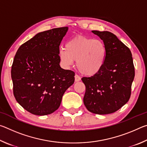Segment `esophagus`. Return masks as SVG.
Instances as JSON below:
<instances>
[{"instance_id":"obj_1","label":"esophagus","mask_w":147,"mask_h":147,"mask_svg":"<svg viewBox=\"0 0 147 147\" xmlns=\"http://www.w3.org/2000/svg\"><path fill=\"white\" fill-rule=\"evenodd\" d=\"M74 79H75V82H79L80 81L81 78L80 76L78 75V74H75V76H74Z\"/></svg>"}]
</instances>
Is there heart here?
I'll list each match as a JSON object with an SVG mask.
<instances>
[{
    "mask_svg": "<svg viewBox=\"0 0 147 147\" xmlns=\"http://www.w3.org/2000/svg\"><path fill=\"white\" fill-rule=\"evenodd\" d=\"M106 53V45L100 39L78 36L65 44L59 57L63 66L69 67L76 61L77 68L82 74L93 76L103 67Z\"/></svg>",
    "mask_w": 147,
    "mask_h": 147,
    "instance_id": "b5f03b06",
    "label": "heart"
}]
</instances>
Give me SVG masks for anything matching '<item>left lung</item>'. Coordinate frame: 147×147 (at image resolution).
<instances>
[{"label": "left lung", "instance_id": "obj_1", "mask_svg": "<svg viewBox=\"0 0 147 147\" xmlns=\"http://www.w3.org/2000/svg\"><path fill=\"white\" fill-rule=\"evenodd\" d=\"M92 32L105 43L106 58L99 73L82 78L86 86L84 104L90 112L106 115L115 112L129 100L135 69L130 50L115 35Z\"/></svg>", "mask_w": 147, "mask_h": 147}]
</instances>
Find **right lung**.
<instances>
[{
  "label": "right lung",
  "instance_id": "1",
  "mask_svg": "<svg viewBox=\"0 0 147 147\" xmlns=\"http://www.w3.org/2000/svg\"><path fill=\"white\" fill-rule=\"evenodd\" d=\"M68 27L39 32L14 57L11 75L16 100L28 112L47 115L58 109L74 82V73L59 66V45Z\"/></svg>",
  "mask_w": 147,
  "mask_h": 147
}]
</instances>
